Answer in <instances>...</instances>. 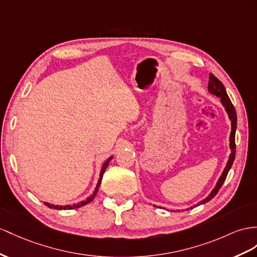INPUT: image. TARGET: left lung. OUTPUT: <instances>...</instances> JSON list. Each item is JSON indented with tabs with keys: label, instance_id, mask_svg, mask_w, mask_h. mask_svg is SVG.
<instances>
[{
	"label": "left lung",
	"instance_id": "left-lung-1",
	"mask_svg": "<svg viewBox=\"0 0 257 257\" xmlns=\"http://www.w3.org/2000/svg\"><path fill=\"white\" fill-rule=\"evenodd\" d=\"M208 91L212 94L220 97V102H221V104L223 105V107H225V109L227 111V114L229 116V119L231 120V133H230V138H229V140H230V149H231V154H230L229 160L227 162V165H226L225 169H223L221 176L219 177L218 181H217L216 187L213 189V191L209 193V195L206 197V199L202 200L201 202L197 203L196 205H193V206H191L190 208H193L195 206H199V205H201V204H204V203L210 201L217 193H218L219 189L222 186V183L225 182V180L227 178V175L229 173L230 168H231V166H232L233 161H234V157H235V142H234V138H235V129H236V113H235L234 106L232 105L231 101H230V98H229L227 92H226V89H225V87H223V84L213 74L209 75Z\"/></svg>",
	"mask_w": 257,
	"mask_h": 257
}]
</instances>
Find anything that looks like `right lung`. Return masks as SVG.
Here are the masks:
<instances>
[{"instance_id":"obj_1","label":"right lung","mask_w":257,"mask_h":257,"mask_svg":"<svg viewBox=\"0 0 257 257\" xmlns=\"http://www.w3.org/2000/svg\"><path fill=\"white\" fill-rule=\"evenodd\" d=\"M111 159H113V156H110L109 159L103 164V167H102L101 174H100V179H98V181H97V185H96V188H95V190H94V192L92 193L89 197H87V199L83 200V201H81L80 203H78V204H74V205H65V206H62V205H61V206H60V205H54V204H50V203H48V202H44L45 205H47V206H48V207H50V208H54V209H74V208L81 207V206L85 205V204L90 203L92 200L94 199L95 195H96V193H97V190H98V188H100L101 181H102V178H103V174H104V172H105V169L107 168L108 164H109V162H110V160H111Z\"/></svg>"}]
</instances>
